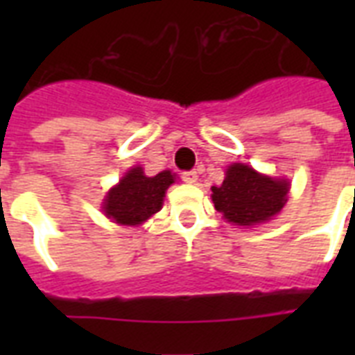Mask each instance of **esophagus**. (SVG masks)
I'll list each match as a JSON object with an SVG mask.
<instances>
[{"mask_svg": "<svg viewBox=\"0 0 355 355\" xmlns=\"http://www.w3.org/2000/svg\"><path fill=\"white\" fill-rule=\"evenodd\" d=\"M182 180L186 184H195L199 180V175H197V171H186L182 173Z\"/></svg>", "mask_w": 355, "mask_h": 355, "instance_id": "obj_1", "label": "esophagus"}]
</instances>
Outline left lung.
<instances>
[{
	"instance_id": "obj_1",
	"label": "left lung",
	"mask_w": 355,
	"mask_h": 355,
	"mask_svg": "<svg viewBox=\"0 0 355 355\" xmlns=\"http://www.w3.org/2000/svg\"><path fill=\"white\" fill-rule=\"evenodd\" d=\"M289 182L254 171L245 164L228 166L221 186H211L217 211L237 227H254L280 214L286 206Z\"/></svg>"
}]
</instances>
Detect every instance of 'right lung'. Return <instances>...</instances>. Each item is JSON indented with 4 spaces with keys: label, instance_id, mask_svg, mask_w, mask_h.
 <instances>
[{
    "label": "right lung",
    "instance_id": "add662e5",
    "mask_svg": "<svg viewBox=\"0 0 355 355\" xmlns=\"http://www.w3.org/2000/svg\"><path fill=\"white\" fill-rule=\"evenodd\" d=\"M175 182L171 171H162L155 177H147L139 166L125 173L105 197L103 211L108 219L118 225L138 227L156 211H160L166 197V189Z\"/></svg>",
    "mask_w": 355,
    "mask_h": 355
}]
</instances>
